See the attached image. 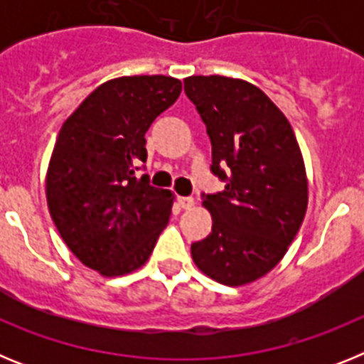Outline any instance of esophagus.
<instances>
[{
    "label": "esophagus",
    "instance_id": "obj_1",
    "mask_svg": "<svg viewBox=\"0 0 364 364\" xmlns=\"http://www.w3.org/2000/svg\"><path fill=\"white\" fill-rule=\"evenodd\" d=\"M178 204L184 208V210H189L195 205V198L193 197H178Z\"/></svg>",
    "mask_w": 364,
    "mask_h": 364
}]
</instances>
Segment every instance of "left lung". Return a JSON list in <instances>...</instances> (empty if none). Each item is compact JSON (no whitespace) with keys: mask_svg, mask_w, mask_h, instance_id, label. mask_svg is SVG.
I'll use <instances>...</instances> for the list:
<instances>
[{"mask_svg":"<svg viewBox=\"0 0 364 364\" xmlns=\"http://www.w3.org/2000/svg\"><path fill=\"white\" fill-rule=\"evenodd\" d=\"M184 91L211 140V173L226 182L204 197L213 226L191 244V257L220 284H250L279 264L304 220L308 180L297 138L253 83L189 76Z\"/></svg>","mask_w":364,"mask_h":364,"instance_id":"obj_1","label":"left lung"}]
</instances>
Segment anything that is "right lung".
Segmentation results:
<instances>
[{
    "mask_svg": "<svg viewBox=\"0 0 364 364\" xmlns=\"http://www.w3.org/2000/svg\"><path fill=\"white\" fill-rule=\"evenodd\" d=\"M180 91V80L162 74L109 80L58 134L45 180L50 217L82 264L105 277L142 268L169 222L173 193L136 169L147 129Z\"/></svg>",
    "mask_w": 364,
    "mask_h": 364,
    "instance_id": "right-lung-1",
    "label": "right lung"
}]
</instances>
